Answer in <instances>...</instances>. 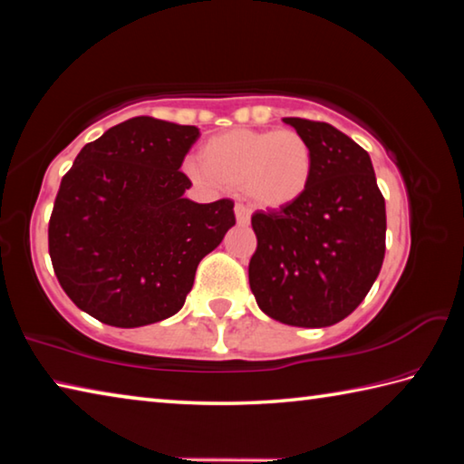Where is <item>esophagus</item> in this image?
<instances>
[{"instance_id":"esophagus-1","label":"esophagus","mask_w":464,"mask_h":464,"mask_svg":"<svg viewBox=\"0 0 464 464\" xmlns=\"http://www.w3.org/2000/svg\"><path fill=\"white\" fill-rule=\"evenodd\" d=\"M249 217H251V210L246 207V204H235V218H237V225L246 227L249 225Z\"/></svg>"}]
</instances>
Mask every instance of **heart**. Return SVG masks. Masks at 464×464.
I'll return each instance as SVG.
<instances>
[{
    "instance_id": "b5f03b06",
    "label": "heart",
    "mask_w": 464,
    "mask_h": 464,
    "mask_svg": "<svg viewBox=\"0 0 464 464\" xmlns=\"http://www.w3.org/2000/svg\"><path fill=\"white\" fill-rule=\"evenodd\" d=\"M313 149L295 129H233L210 137L186 171L204 188L246 190L264 208H285L307 194Z\"/></svg>"
}]
</instances>
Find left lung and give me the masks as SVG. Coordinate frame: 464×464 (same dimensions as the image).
<instances>
[{
    "instance_id": "8db88e82",
    "label": "left lung",
    "mask_w": 464,
    "mask_h": 464,
    "mask_svg": "<svg viewBox=\"0 0 464 464\" xmlns=\"http://www.w3.org/2000/svg\"><path fill=\"white\" fill-rule=\"evenodd\" d=\"M309 140L313 179L285 208L251 217L257 247L249 286L257 307L286 325L327 327L348 317L379 276L387 213L371 155L332 124L285 119Z\"/></svg>"
}]
</instances>
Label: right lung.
Instances as JSON below:
<instances>
[{
    "label": "right lung",
    "instance_id": "obj_1",
    "mask_svg": "<svg viewBox=\"0 0 464 464\" xmlns=\"http://www.w3.org/2000/svg\"><path fill=\"white\" fill-rule=\"evenodd\" d=\"M200 137L151 116L108 129L61 179L49 221L54 276L106 325L140 327L184 307L200 260L235 225L233 200L198 204L179 171Z\"/></svg>",
    "mask_w": 464,
    "mask_h": 464
}]
</instances>
